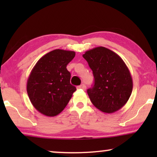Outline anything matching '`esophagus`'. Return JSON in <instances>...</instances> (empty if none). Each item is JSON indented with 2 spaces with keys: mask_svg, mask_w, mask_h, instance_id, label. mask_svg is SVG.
Listing matches in <instances>:
<instances>
[{
  "mask_svg": "<svg viewBox=\"0 0 157 157\" xmlns=\"http://www.w3.org/2000/svg\"><path fill=\"white\" fill-rule=\"evenodd\" d=\"M78 89H83V90H86V86L85 84H81V86H78Z\"/></svg>",
  "mask_w": 157,
  "mask_h": 157,
  "instance_id": "obj_1",
  "label": "esophagus"
}]
</instances>
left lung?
<instances>
[{
    "instance_id": "1",
    "label": "left lung",
    "mask_w": 157,
    "mask_h": 157,
    "mask_svg": "<svg viewBox=\"0 0 157 157\" xmlns=\"http://www.w3.org/2000/svg\"><path fill=\"white\" fill-rule=\"evenodd\" d=\"M83 57L94 77V86L87 90L94 106L106 113L121 109L128 101L133 89L132 75L123 59L103 46L86 51Z\"/></svg>"
}]
</instances>
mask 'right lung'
Here are the masks:
<instances>
[{"instance_id":"right-lung-1","label":"right lung","mask_w":157,"mask_h":157,"mask_svg":"<svg viewBox=\"0 0 157 157\" xmlns=\"http://www.w3.org/2000/svg\"><path fill=\"white\" fill-rule=\"evenodd\" d=\"M72 51L56 49L37 61L27 81V93L36 110L47 117L59 114L67 106L76 87L66 68L75 57Z\"/></svg>"}]
</instances>
